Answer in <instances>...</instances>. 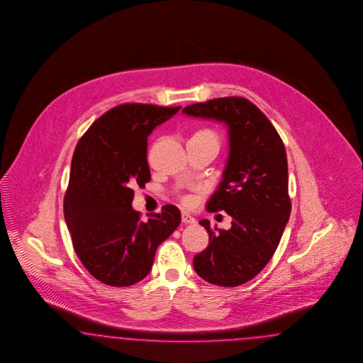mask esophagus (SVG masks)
<instances>
[{
    "mask_svg": "<svg viewBox=\"0 0 363 363\" xmlns=\"http://www.w3.org/2000/svg\"><path fill=\"white\" fill-rule=\"evenodd\" d=\"M182 222L191 225V223H196V218L187 213H182Z\"/></svg>",
    "mask_w": 363,
    "mask_h": 363,
    "instance_id": "obj_1",
    "label": "esophagus"
}]
</instances>
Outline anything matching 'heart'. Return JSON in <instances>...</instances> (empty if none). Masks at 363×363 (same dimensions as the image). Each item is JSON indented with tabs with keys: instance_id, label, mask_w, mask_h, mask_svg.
Here are the masks:
<instances>
[{
	"instance_id": "obj_1",
	"label": "heart",
	"mask_w": 363,
	"mask_h": 363,
	"mask_svg": "<svg viewBox=\"0 0 363 363\" xmlns=\"http://www.w3.org/2000/svg\"><path fill=\"white\" fill-rule=\"evenodd\" d=\"M191 138H203V140H210V141H214V143H218V137L217 134L208 129H203V130H198L197 133L193 134Z\"/></svg>"
}]
</instances>
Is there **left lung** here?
Instances as JSON below:
<instances>
[{
    "instance_id": "8db88e82",
    "label": "left lung",
    "mask_w": 363,
    "mask_h": 363,
    "mask_svg": "<svg viewBox=\"0 0 363 363\" xmlns=\"http://www.w3.org/2000/svg\"><path fill=\"white\" fill-rule=\"evenodd\" d=\"M182 113L223 123L229 138L222 181L206 209L225 210L231 228L214 233L209 220H199L209 245L194 257V270L213 285H242L272 259L290 217L285 146L264 113L242 97L210 99Z\"/></svg>"
}]
</instances>
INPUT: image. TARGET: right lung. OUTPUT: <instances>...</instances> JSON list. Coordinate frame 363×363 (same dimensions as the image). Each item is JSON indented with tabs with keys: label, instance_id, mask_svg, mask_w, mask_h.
I'll return each mask as SVG.
<instances>
[{
	"label": "right lung",
	"instance_id": "add662e5",
	"mask_svg": "<svg viewBox=\"0 0 363 363\" xmlns=\"http://www.w3.org/2000/svg\"><path fill=\"white\" fill-rule=\"evenodd\" d=\"M181 108L125 104L101 116L78 141L64 216L73 247L102 284L130 286L150 273L155 250L181 223L174 205L141 220L133 186L150 181L147 137Z\"/></svg>",
	"mask_w": 363,
	"mask_h": 363
}]
</instances>
